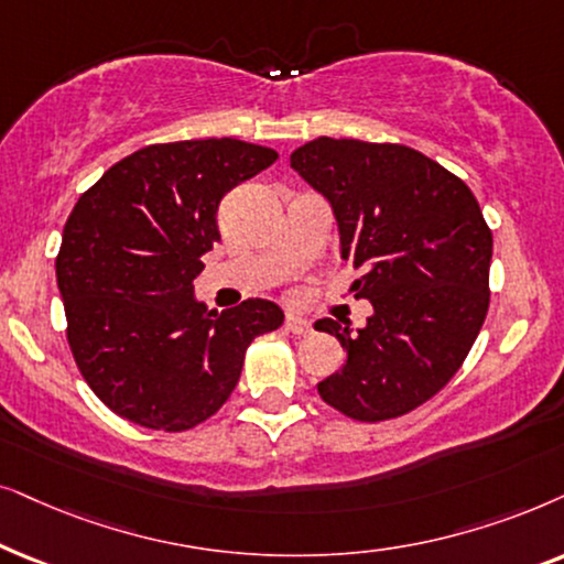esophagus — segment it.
Masks as SVG:
<instances>
[{
	"label": "esophagus",
	"instance_id": "34e87169",
	"mask_svg": "<svg viewBox=\"0 0 564 564\" xmlns=\"http://www.w3.org/2000/svg\"><path fill=\"white\" fill-rule=\"evenodd\" d=\"M286 329H289V333H294V335H306L312 329V325H310V319L304 317V314L291 312V314H286Z\"/></svg>",
	"mask_w": 564,
	"mask_h": 564
}]
</instances>
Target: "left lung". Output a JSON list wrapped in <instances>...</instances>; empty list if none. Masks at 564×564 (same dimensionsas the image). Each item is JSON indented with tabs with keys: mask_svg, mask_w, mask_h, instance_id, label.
I'll return each mask as SVG.
<instances>
[{
	"mask_svg": "<svg viewBox=\"0 0 564 564\" xmlns=\"http://www.w3.org/2000/svg\"><path fill=\"white\" fill-rule=\"evenodd\" d=\"M291 167L333 208L340 258L364 268L350 291L373 306L358 333L314 325L345 350L317 392L360 423L400 417L441 392L477 340L492 231L469 187L410 147L319 137Z\"/></svg>",
	"mask_w": 564,
	"mask_h": 564,
	"instance_id": "left-lung-1",
	"label": "left lung"
}]
</instances>
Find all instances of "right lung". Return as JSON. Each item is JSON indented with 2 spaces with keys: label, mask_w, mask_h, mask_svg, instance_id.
I'll use <instances>...</instances> for the list:
<instances>
[{
  "label": "right lung",
  "mask_w": 564,
  "mask_h": 564,
  "mask_svg": "<svg viewBox=\"0 0 564 564\" xmlns=\"http://www.w3.org/2000/svg\"><path fill=\"white\" fill-rule=\"evenodd\" d=\"M275 160L239 139L152 144L112 164L72 208L56 258L66 337L116 415L167 433L204 423L235 392L247 345L281 327L268 299L216 312L193 289L221 239V198Z\"/></svg>",
  "instance_id": "1"
}]
</instances>
